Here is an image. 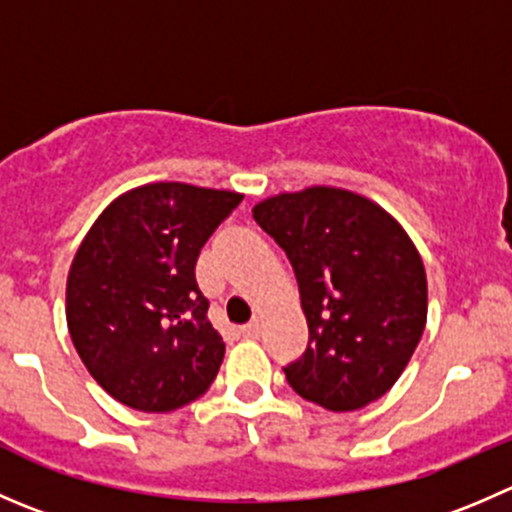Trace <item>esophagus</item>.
I'll use <instances>...</instances> for the list:
<instances>
[{
    "label": "esophagus",
    "mask_w": 512,
    "mask_h": 512,
    "mask_svg": "<svg viewBox=\"0 0 512 512\" xmlns=\"http://www.w3.org/2000/svg\"><path fill=\"white\" fill-rule=\"evenodd\" d=\"M260 330H262V322H260V317H255V320H252L250 325L242 327V335H245V337H257V335H260Z\"/></svg>",
    "instance_id": "34e87169"
}]
</instances>
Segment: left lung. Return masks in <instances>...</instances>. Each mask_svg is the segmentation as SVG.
<instances>
[{
	"label": "left lung",
	"mask_w": 512,
	"mask_h": 512,
	"mask_svg": "<svg viewBox=\"0 0 512 512\" xmlns=\"http://www.w3.org/2000/svg\"><path fill=\"white\" fill-rule=\"evenodd\" d=\"M252 217L285 250L310 327L305 355L285 367L292 390L332 413L388 393L428 320L423 257L403 225L325 185L267 197Z\"/></svg>",
	"instance_id": "left-lung-1"
}]
</instances>
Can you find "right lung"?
<instances>
[{"label": "right lung", "mask_w": 512, "mask_h": 512, "mask_svg": "<svg viewBox=\"0 0 512 512\" xmlns=\"http://www.w3.org/2000/svg\"><path fill=\"white\" fill-rule=\"evenodd\" d=\"M240 192L150 182L104 207L67 275V327L117 403L170 413L215 380L225 342L195 280L202 245Z\"/></svg>", "instance_id": "add662e5"}]
</instances>
